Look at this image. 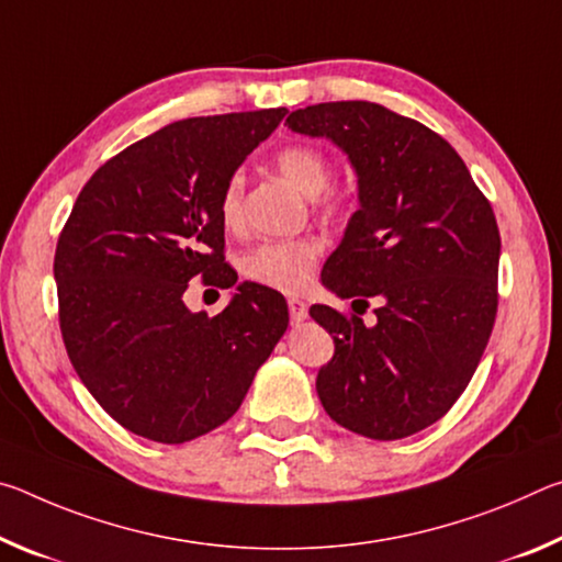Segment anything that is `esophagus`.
I'll return each instance as SVG.
<instances>
[{
  "label": "esophagus",
  "mask_w": 562,
  "mask_h": 562,
  "mask_svg": "<svg viewBox=\"0 0 562 562\" xmlns=\"http://www.w3.org/2000/svg\"><path fill=\"white\" fill-rule=\"evenodd\" d=\"M288 307H290V319H292V325H300L302 319H307V304H304L302 300H297V297H290V300H288Z\"/></svg>",
  "instance_id": "1"
}]
</instances>
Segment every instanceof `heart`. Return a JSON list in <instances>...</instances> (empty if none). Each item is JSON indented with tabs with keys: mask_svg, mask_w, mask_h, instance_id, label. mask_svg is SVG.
<instances>
[{
	"mask_svg": "<svg viewBox=\"0 0 562 562\" xmlns=\"http://www.w3.org/2000/svg\"><path fill=\"white\" fill-rule=\"evenodd\" d=\"M274 166L300 188L304 195L317 198L325 213H339L345 207L341 195L329 193L331 183V160L325 150L307 144H292L278 150ZM243 201H245V180L240 176L227 178L221 193V221L225 227L235 231L243 223ZM322 247L312 237H297V240H270L255 247L243 262V270L252 282L280 292H302L312 284Z\"/></svg>",
	"mask_w": 562,
	"mask_h": 562,
	"instance_id": "b5f03b06",
	"label": "heart"
}]
</instances>
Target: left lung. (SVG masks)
Masks as SVG:
<instances>
[{
    "mask_svg": "<svg viewBox=\"0 0 562 562\" xmlns=\"http://www.w3.org/2000/svg\"><path fill=\"white\" fill-rule=\"evenodd\" d=\"M284 126L327 136L359 176L361 207L322 282L353 312L315 304L335 339L317 394L339 426L376 441L439 422L469 386L498 312L501 233L488 198L439 133L369 101L292 111Z\"/></svg>",
    "mask_w": 562,
    "mask_h": 562,
    "instance_id": "1",
    "label": "left lung"
}]
</instances>
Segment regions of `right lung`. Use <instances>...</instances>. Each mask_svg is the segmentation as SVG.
Returning <instances> with one entry per match:
<instances>
[{"instance_id": "add662e5", "label": "right lung", "mask_w": 562, "mask_h": 562, "mask_svg": "<svg viewBox=\"0 0 562 562\" xmlns=\"http://www.w3.org/2000/svg\"><path fill=\"white\" fill-rule=\"evenodd\" d=\"M288 109L176 121L109 158L56 243L66 355L123 429L186 443L225 424L288 329L280 292L243 282L221 315L190 312L188 282L233 288L221 193Z\"/></svg>"}]
</instances>
